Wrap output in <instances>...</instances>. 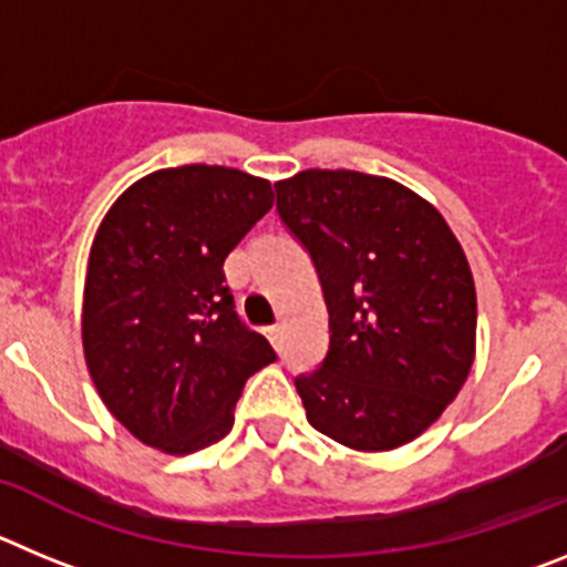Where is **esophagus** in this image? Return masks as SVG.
<instances>
[{"label": "esophagus", "instance_id": "obj_1", "mask_svg": "<svg viewBox=\"0 0 567 567\" xmlns=\"http://www.w3.org/2000/svg\"><path fill=\"white\" fill-rule=\"evenodd\" d=\"M264 332H267V338L272 340V346H278L280 343V334H284V327H280V323H272V327H267V329H264Z\"/></svg>", "mask_w": 567, "mask_h": 567}]
</instances>
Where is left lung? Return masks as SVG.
<instances>
[{"instance_id":"obj_1","label":"left lung","mask_w":567,"mask_h":567,"mask_svg":"<svg viewBox=\"0 0 567 567\" xmlns=\"http://www.w3.org/2000/svg\"><path fill=\"white\" fill-rule=\"evenodd\" d=\"M280 224L307 249L329 309V349L295 378L320 434L389 452L423 434L474 363L477 295L443 215L354 169L275 184Z\"/></svg>"}]
</instances>
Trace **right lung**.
I'll list each match as a JSON object with an SVG mask.
<instances>
[{
    "mask_svg": "<svg viewBox=\"0 0 567 567\" xmlns=\"http://www.w3.org/2000/svg\"><path fill=\"white\" fill-rule=\"evenodd\" d=\"M269 209L264 178L187 164L135 182L99 227L84 358L104 405L142 443L167 454L218 443L244 383L278 360L224 278L227 255Z\"/></svg>",
    "mask_w": 567,
    "mask_h": 567,
    "instance_id": "obj_1",
    "label": "right lung"
}]
</instances>
